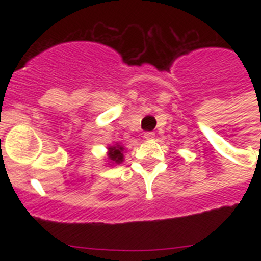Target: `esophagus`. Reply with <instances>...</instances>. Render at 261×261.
<instances>
[{"label": "esophagus", "instance_id": "obj_1", "mask_svg": "<svg viewBox=\"0 0 261 261\" xmlns=\"http://www.w3.org/2000/svg\"><path fill=\"white\" fill-rule=\"evenodd\" d=\"M154 137H155V135H154L153 132H146V133H145V135H144L145 140H153Z\"/></svg>", "mask_w": 261, "mask_h": 261}]
</instances>
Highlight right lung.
<instances>
[{"mask_svg":"<svg viewBox=\"0 0 261 261\" xmlns=\"http://www.w3.org/2000/svg\"><path fill=\"white\" fill-rule=\"evenodd\" d=\"M124 151L125 147L120 145L119 142H115L114 145H110L107 147V162L108 165H120L124 162Z\"/></svg>","mask_w":261,"mask_h":261,"instance_id":"right-lung-1","label":"right lung"}]
</instances>
